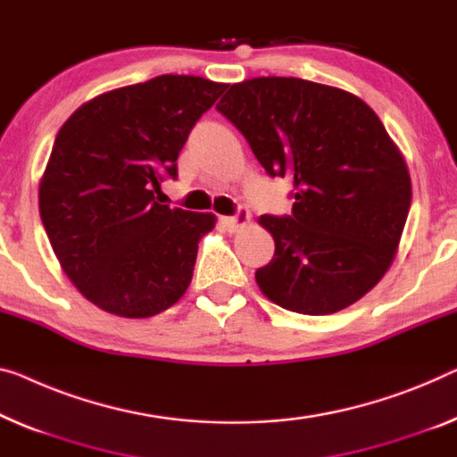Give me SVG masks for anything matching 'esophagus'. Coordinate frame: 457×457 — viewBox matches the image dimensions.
Masks as SVG:
<instances>
[{"instance_id": "34e87169", "label": "esophagus", "mask_w": 457, "mask_h": 457, "mask_svg": "<svg viewBox=\"0 0 457 457\" xmlns=\"http://www.w3.org/2000/svg\"><path fill=\"white\" fill-rule=\"evenodd\" d=\"M250 220H252V215H250L248 207L240 205V207L236 209V215L234 217H226V220H223V223H226L229 229H240V228H246L248 223H250Z\"/></svg>"}]
</instances>
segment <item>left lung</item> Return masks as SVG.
<instances>
[{"label": "left lung", "mask_w": 457, "mask_h": 457, "mask_svg": "<svg viewBox=\"0 0 457 457\" xmlns=\"http://www.w3.org/2000/svg\"><path fill=\"white\" fill-rule=\"evenodd\" d=\"M267 174L294 180L291 215H262L275 256L256 270L270 302L308 316L355 303L390 269L411 176L378 114L353 94L299 78L234 84L215 106Z\"/></svg>", "instance_id": "obj_1"}]
</instances>
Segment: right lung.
I'll return each instance as SVG.
<instances>
[{"label":"right lung","mask_w":457,"mask_h":457,"mask_svg":"<svg viewBox=\"0 0 457 457\" xmlns=\"http://www.w3.org/2000/svg\"><path fill=\"white\" fill-rule=\"evenodd\" d=\"M226 84L158 76L100 94L59 129L40 180V220L70 281L98 308L149 318L185 295L215 217L160 205L163 179Z\"/></svg>","instance_id":"right-lung-1"}]
</instances>
